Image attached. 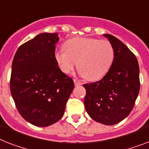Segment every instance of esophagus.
Wrapping results in <instances>:
<instances>
[{
  "label": "esophagus",
  "mask_w": 149,
  "mask_h": 149,
  "mask_svg": "<svg viewBox=\"0 0 149 149\" xmlns=\"http://www.w3.org/2000/svg\"><path fill=\"white\" fill-rule=\"evenodd\" d=\"M74 86H79L82 84V83H81V82L77 81V80H74Z\"/></svg>",
  "instance_id": "esophagus-1"
}]
</instances>
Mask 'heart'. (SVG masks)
<instances>
[{"label":"heart","instance_id":"heart-1","mask_svg":"<svg viewBox=\"0 0 149 149\" xmlns=\"http://www.w3.org/2000/svg\"><path fill=\"white\" fill-rule=\"evenodd\" d=\"M65 50H56L54 58L65 74H70L77 63L79 74L90 81L100 79L107 73L114 59V49L107 40L74 37L64 43Z\"/></svg>","mask_w":149,"mask_h":149}]
</instances>
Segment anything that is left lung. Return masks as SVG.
I'll return each instance as SVG.
<instances>
[{
	"label": "left lung",
	"instance_id": "left-lung-1",
	"mask_svg": "<svg viewBox=\"0 0 149 149\" xmlns=\"http://www.w3.org/2000/svg\"><path fill=\"white\" fill-rule=\"evenodd\" d=\"M114 49V59L100 81L85 84L84 106L90 117L107 126L119 123L132 111L140 88L137 58L120 39L104 34Z\"/></svg>",
	"mask_w": 149,
	"mask_h": 149
}]
</instances>
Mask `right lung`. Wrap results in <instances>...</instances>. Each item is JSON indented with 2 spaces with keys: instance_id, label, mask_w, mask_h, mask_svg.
<instances>
[{
  "instance_id": "obj_1",
  "label": "right lung",
  "mask_w": 149,
  "mask_h": 149,
  "mask_svg": "<svg viewBox=\"0 0 149 149\" xmlns=\"http://www.w3.org/2000/svg\"><path fill=\"white\" fill-rule=\"evenodd\" d=\"M58 33H42L20 45L13 63L10 92L22 117L39 127L55 123L64 115L73 80L54 58Z\"/></svg>"
}]
</instances>
